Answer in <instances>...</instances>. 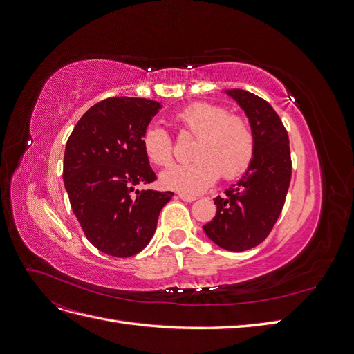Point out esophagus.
<instances>
[{
    "instance_id": "esophagus-1",
    "label": "esophagus",
    "mask_w": 354,
    "mask_h": 354,
    "mask_svg": "<svg viewBox=\"0 0 354 354\" xmlns=\"http://www.w3.org/2000/svg\"><path fill=\"white\" fill-rule=\"evenodd\" d=\"M178 198H180V199H183V201H186V202H194V201H196V196H194V195H187V194H178Z\"/></svg>"
}]
</instances>
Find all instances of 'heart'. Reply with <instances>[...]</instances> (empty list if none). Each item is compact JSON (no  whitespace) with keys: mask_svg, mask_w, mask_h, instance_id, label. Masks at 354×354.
<instances>
[{"mask_svg":"<svg viewBox=\"0 0 354 354\" xmlns=\"http://www.w3.org/2000/svg\"><path fill=\"white\" fill-rule=\"evenodd\" d=\"M180 131L195 137L185 165H171L160 174V185L181 194L198 195L221 177L234 180L245 174L255 156V134L243 115L211 102H195L174 115ZM146 158L158 167H167L174 158L171 136L158 125H149L142 136Z\"/></svg>","mask_w":354,"mask_h":354,"instance_id":"b5f03b06","label":"heart"}]
</instances>
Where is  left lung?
<instances>
[{"label":"left lung","instance_id":"left-lung-1","mask_svg":"<svg viewBox=\"0 0 354 354\" xmlns=\"http://www.w3.org/2000/svg\"><path fill=\"white\" fill-rule=\"evenodd\" d=\"M250 118L255 156L245 176L217 196L216 217L203 226L207 236L227 251H246L269 236L279 218L292 174L286 128L269 102L250 91H227Z\"/></svg>","mask_w":354,"mask_h":354}]
</instances>
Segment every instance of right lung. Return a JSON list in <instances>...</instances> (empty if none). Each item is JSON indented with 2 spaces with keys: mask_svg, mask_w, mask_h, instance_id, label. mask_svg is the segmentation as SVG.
Segmentation results:
<instances>
[{
  "mask_svg": "<svg viewBox=\"0 0 354 354\" xmlns=\"http://www.w3.org/2000/svg\"><path fill=\"white\" fill-rule=\"evenodd\" d=\"M159 109L147 99H104L81 116L68 138L63 181L72 211L87 239L112 257L140 252L174 196L169 190H134L156 180L142 136Z\"/></svg>",
  "mask_w": 354,
  "mask_h": 354,
  "instance_id": "add662e5",
  "label": "right lung"
}]
</instances>
